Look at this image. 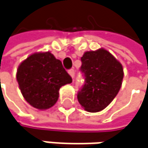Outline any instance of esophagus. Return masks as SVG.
<instances>
[{
  "mask_svg": "<svg viewBox=\"0 0 148 148\" xmlns=\"http://www.w3.org/2000/svg\"><path fill=\"white\" fill-rule=\"evenodd\" d=\"M68 73H69V75L72 78L75 77V71L73 70V69H70V70L68 71Z\"/></svg>",
  "mask_w": 148,
  "mask_h": 148,
  "instance_id": "34e87169",
  "label": "esophagus"
}]
</instances>
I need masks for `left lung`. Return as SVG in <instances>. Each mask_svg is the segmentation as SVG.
I'll use <instances>...</instances> for the list:
<instances>
[{"mask_svg":"<svg viewBox=\"0 0 148 148\" xmlns=\"http://www.w3.org/2000/svg\"><path fill=\"white\" fill-rule=\"evenodd\" d=\"M81 61L84 84L78 91L77 100L85 110L97 112L106 108L119 92L123 79L122 66L104 49L86 51Z\"/></svg>","mask_w":148,"mask_h":148,"instance_id":"left-lung-1","label":"left lung"}]
</instances>
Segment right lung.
I'll return each instance as SVG.
<instances>
[{
    "instance_id": "add662e5",
    "label": "right lung",
    "mask_w": 148,
    "mask_h": 148,
    "mask_svg": "<svg viewBox=\"0 0 148 148\" xmlns=\"http://www.w3.org/2000/svg\"><path fill=\"white\" fill-rule=\"evenodd\" d=\"M16 80L26 101L40 110L52 107L58 100L59 89L72 82L62 62L50 52L27 57L19 66Z\"/></svg>"
}]
</instances>
